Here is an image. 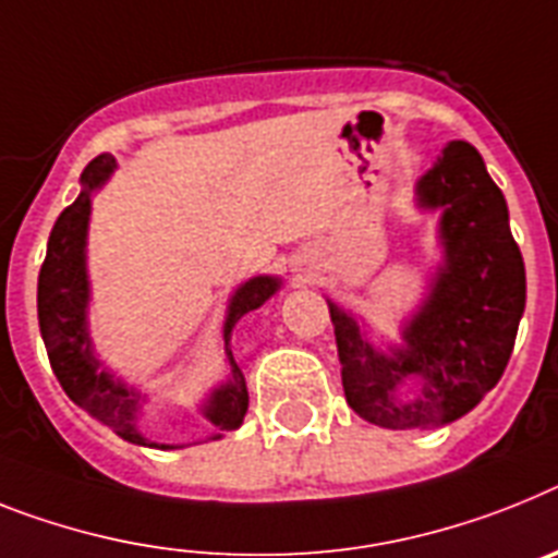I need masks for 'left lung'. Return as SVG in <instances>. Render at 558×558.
<instances>
[{
	"label": "left lung",
	"mask_w": 558,
	"mask_h": 558,
	"mask_svg": "<svg viewBox=\"0 0 558 558\" xmlns=\"http://www.w3.org/2000/svg\"><path fill=\"white\" fill-rule=\"evenodd\" d=\"M416 207L439 209L442 264L402 326V345L374 349L360 323L329 301L345 402L395 430L448 425L474 409L502 377L525 312V260L476 147L448 144L416 181ZM411 379L415 395L400 396Z\"/></svg>",
	"instance_id": "obj_1"
}]
</instances>
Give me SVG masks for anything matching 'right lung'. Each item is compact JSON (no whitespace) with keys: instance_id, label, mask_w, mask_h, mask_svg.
Here are the masks:
<instances>
[{"instance_id":"obj_1","label":"right lung","mask_w":558,"mask_h":558,"mask_svg":"<svg viewBox=\"0 0 558 558\" xmlns=\"http://www.w3.org/2000/svg\"><path fill=\"white\" fill-rule=\"evenodd\" d=\"M116 170V158L110 153L96 156L82 172V192L78 198L64 209L53 223L48 241V255L39 271V329L45 349H48L50 366L56 380L62 383L64 395L84 409L93 420L112 428L121 439L133 446L147 448H175L149 442L138 428L147 397L133 386L116 377L101 366V360L93 351V337L87 329V306H90V280H87V227H90V201L93 192L107 184V178ZM280 289V278L257 275L235 289L229 298L227 320H223V351L229 360V380L213 388V395L204 402V416L215 425L218 434L209 439H221L223 430L241 428L246 409H250V391L238 368L229 337L235 323L246 312L264 306L271 294Z\"/></svg>"}]
</instances>
